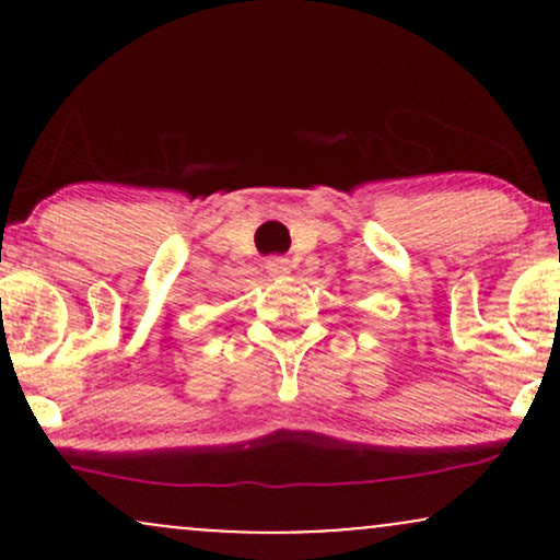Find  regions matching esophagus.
<instances>
[{"label":"esophagus","mask_w":560,"mask_h":560,"mask_svg":"<svg viewBox=\"0 0 560 560\" xmlns=\"http://www.w3.org/2000/svg\"><path fill=\"white\" fill-rule=\"evenodd\" d=\"M266 271L271 276H284L292 271V260L281 258V255H273V258L266 260Z\"/></svg>","instance_id":"esophagus-1"}]
</instances>
